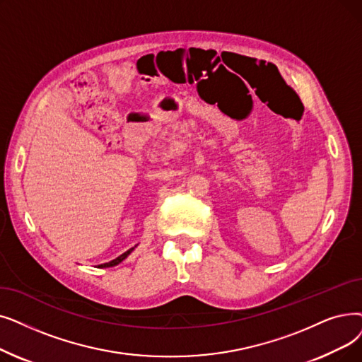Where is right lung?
<instances>
[{
    "mask_svg": "<svg viewBox=\"0 0 362 362\" xmlns=\"http://www.w3.org/2000/svg\"><path fill=\"white\" fill-rule=\"evenodd\" d=\"M134 250V247L133 248H130V250H127V251H125V253H122L121 256H118L117 259H114V260H111V262H107V263H103V264H99V268H112V266H117L118 263H121L125 257H127L130 253H132V251Z\"/></svg>",
    "mask_w": 362,
    "mask_h": 362,
    "instance_id": "right-lung-1",
    "label": "right lung"
}]
</instances>
